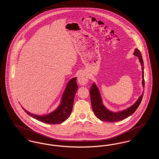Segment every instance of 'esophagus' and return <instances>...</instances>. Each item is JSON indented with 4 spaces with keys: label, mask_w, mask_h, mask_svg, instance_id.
I'll return each instance as SVG.
<instances>
[{
    "label": "esophagus",
    "mask_w": 159,
    "mask_h": 159,
    "mask_svg": "<svg viewBox=\"0 0 159 159\" xmlns=\"http://www.w3.org/2000/svg\"><path fill=\"white\" fill-rule=\"evenodd\" d=\"M88 81V76L84 73H81L78 77V82L82 85H84Z\"/></svg>",
    "instance_id": "1"
}]
</instances>
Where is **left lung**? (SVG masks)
<instances>
[{"label": "left lung", "instance_id": "obj_1", "mask_svg": "<svg viewBox=\"0 0 159 159\" xmlns=\"http://www.w3.org/2000/svg\"><path fill=\"white\" fill-rule=\"evenodd\" d=\"M134 54L139 58L141 64L142 66V73H143V86L144 88L145 81H144V61L141 55V52L139 49L136 48L135 49V52ZM90 96H91V105L92 110L95 116L98 118L99 120L104 121H110V122H116L120 121L128 117L130 115L134 113L138 107L140 105L142 99L143 98L144 93L139 97L136 102L129 107L126 110H124L119 113H113L108 110L102 103L100 93L98 89L94 83H92L90 88Z\"/></svg>", "mask_w": 159, "mask_h": 159}]
</instances>
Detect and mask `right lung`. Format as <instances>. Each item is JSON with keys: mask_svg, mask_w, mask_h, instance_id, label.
Here are the masks:
<instances>
[{"mask_svg": "<svg viewBox=\"0 0 159 159\" xmlns=\"http://www.w3.org/2000/svg\"><path fill=\"white\" fill-rule=\"evenodd\" d=\"M78 88L76 77L71 79L66 86L64 92L60 105L56 110L49 114L43 116L34 115L23 110L32 117L39 121L48 124H60L66 120L71 113L75 96Z\"/></svg>", "mask_w": 159, "mask_h": 159, "instance_id": "1", "label": "right lung"}]
</instances>
